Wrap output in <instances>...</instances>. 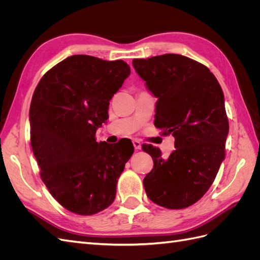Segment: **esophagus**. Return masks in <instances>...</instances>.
I'll use <instances>...</instances> for the list:
<instances>
[{
	"instance_id": "esophagus-1",
	"label": "esophagus",
	"mask_w": 260,
	"mask_h": 260,
	"mask_svg": "<svg viewBox=\"0 0 260 260\" xmlns=\"http://www.w3.org/2000/svg\"><path fill=\"white\" fill-rule=\"evenodd\" d=\"M132 143H133V146H135L136 149H141V143L139 142L138 140H132Z\"/></svg>"
}]
</instances>
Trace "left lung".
Segmentation results:
<instances>
[{
	"instance_id": "obj_1",
	"label": "left lung",
	"mask_w": 260,
	"mask_h": 260,
	"mask_svg": "<svg viewBox=\"0 0 260 260\" xmlns=\"http://www.w3.org/2000/svg\"><path fill=\"white\" fill-rule=\"evenodd\" d=\"M132 65L158 99L155 127L175 138L167 159L158 147L142 146L154 161L143 180L147 198L168 209L186 208L208 191L224 159L229 121L222 89L205 65L183 55L136 58Z\"/></svg>"
}]
</instances>
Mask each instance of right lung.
<instances>
[{
	"mask_svg": "<svg viewBox=\"0 0 260 260\" xmlns=\"http://www.w3.org/2000/svg\"><path fill=\"white\" fill-rule=\"evenodd\" d=\"M131 70L127 62L73 55L46 72L30 104V141L49 192L67 210L91 216L115 200L133 154L129 141L96 142L109 101Z\"/></svg>",
	"mask_w": 260,
	"mask_h": 260,
	"instance_id": "right-lung-1",
	"label": "right lung"
}]
</instances>
